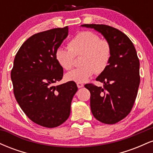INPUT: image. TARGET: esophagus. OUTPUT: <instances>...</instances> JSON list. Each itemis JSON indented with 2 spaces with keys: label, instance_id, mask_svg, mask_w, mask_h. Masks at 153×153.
Returning <instances> with one entry per match:
<instances>
[{
  "label": "esophagus",
  "instance_id": "esophagus-1",
  "mask_svg": "<svg viewBox=\"0 0 153 153\" xmlns=\"http://www.w3.org/2000/svg\"><path fill=\"white\" fill-rule=\"evenodd\" d=\"M77 86H78V88H80L83 87V84L82 82H77Z\"/></svg>",
  "mask_w": 153,
  "mask_h": 153
}]
</instances>
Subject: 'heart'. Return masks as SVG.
Wrapping results in <instances>:
<instances>
[{"instance_id": "obj_1", "label": "heart", "mask_w": 153, "mask_h": 153, "mask_svg": "<svg viewBox=\"0 0 153 153\" xmlns=\"http://www.w3.org/2000/svg\"><path fill=\"white\" fill-rule=\"evenodd\" d=\"M80 54L82 65L67 73L65 78L68 81L85 82L96 72L104 71L109 63L111 49L109 43L100 39L99 35L90 31H82L70 41L69 47H57L55 59L63 69L71 70L74 65L75 56Z\"/></svg>"}]
</instances>
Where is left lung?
Listing matches in <instances>:
<instances>
[{
  "label": "left lung",
  "mask_w": 153,
  "mask_h": 153,
  "mask_svg": "<svg viewBox=\"0 0 153 153\" xmlns=\"http://www.w3.org/2000/svg\"><path fill=\"white\" fill-rule=\"evenodd\" d=\"M101 33L111 49L108 67L96 80L103 88L85 84L91 93V109L94 117L104 124L119 122L129 114L140 85V61L134 45L126 34L103 24H83Z\"/></svg>",
  "instance_id": "8db88e82"
}]
</instances>
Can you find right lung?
<instances>
[{
    "label": "right lung",
    "instance_id": "add662e5",
    "mask_svg": "<svg viewBox=\"0 0 153 153\" xmlns=\"http://www.w3.org/2000/svg\"><path fill=\"white\" fill-rule=\"evenodd\" d=\"M68 35V26L32 35L13 61L10 78L16 99L32 122L45 127H58L65 122L78 91L73 81L52 85L62 78L63 68L56 60L55 51Z\"/></svg>",
    "mask_w": 153,
    "mask_h": 153
}]
</instances>
